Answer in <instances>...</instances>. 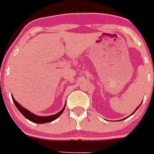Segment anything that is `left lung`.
I'll return each instance as SVG.
<instances>
[{
  "label": "left lung",
  "instance_id": "8db88e82",
  "mask_svg": "<svg viewBox=\"0 0 154 154\" xmlns=\"http://www.w3.org/2000/svg\"><path fill=\"white\" fill-rule=\"evenodd\" d=\"M140 105H141V104H140ZM140 106H138V107H137V109H138V108H139V107L140 106ZM137 109H136V110H137ZM136 110H135V111H136ZM135 111H134V112H135ZM132 114H133V113H132ZM132 114H131V115H132Z\"/></svg>",
  "mask_w": 154,
  "mask_h": 154
}]
</instances>
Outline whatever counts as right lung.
Returning <instances> with one entry per match:
<instances>
[{
    "mask_svg": "<svg viewBox=\"0 0 154 154\" xmlns=\"http://www.w3.org/2000/svg\"><path fill=\"white\" fill-rule=\"evenodd\" d=\"M12 99H13L14 103V105H15L16 107L17 108V109L21 112V114L24 116V117L26 118V119H28V120L33 122V123H40V124L41 123H49V122H51V121L56 119L57 118H58V116H59L62 112H63L64 109H65V106L64 108L61 110L60 112L55 114V115L48 116H37L35 115V114L32 113V112H31L30 111H28V109H24V107L21 106V105L19 104V103H17V102L15 101V99H14V98L13 97V96H12Z\"/></svg>",
    "mask_w": 154,
    "mask_h": 154,
    "instance_id": "right-lung-1",
    "label": "right lung"
}]
</instances>
